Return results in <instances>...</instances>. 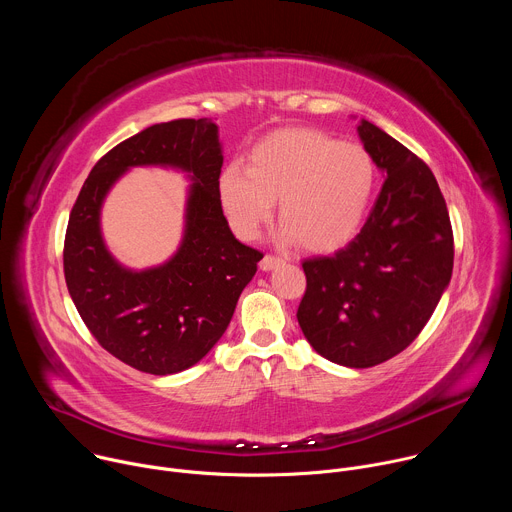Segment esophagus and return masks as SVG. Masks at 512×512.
<instances>
[{"mask_svg": "<svg viewBox=\"0 0 512 512\" xmlns=\"http://www.w3.org/2000/svg\"><path fill=\"white\" fill-rule=\"evenodd\" d=\"M281 263H283V259H281V257H277V255H265V257L261 259L259 267H261L263 271H271V269L279 267Z\"/></svg>", "mask_w": 512, "mask_h": 512, "instance_id": "obj_1", "label": "esophagus"}]
</instances>
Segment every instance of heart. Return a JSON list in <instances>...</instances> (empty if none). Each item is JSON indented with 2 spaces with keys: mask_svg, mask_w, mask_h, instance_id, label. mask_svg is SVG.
<instances>
[{
  "mask_svg": "<svg viewBox=\"0 0 512 512\" xmlns=\"http://www.w3.org/2000/svg\"><path fill=\"white\" fill-rule=\"evenodd\" d=\"M375 180V162L362 145L291 127L263 137L249 152V168L229 164L218 178V194L241 239H255L279 200L283 237L326 253L358 233Z\"/></svg>",
  "mask_w": 512,
  "mask_h": 512,
  "instance_id": "obj_1",
  "label": "heart"
}]
</instances>
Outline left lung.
I'll use <instances>...</instances> for the list:
<instances>
[{"label":"left lung","instance_id":"8db88e82","mask_svg":"<svg viewBox=\"0 0 512 512\" xmlns=\"http://www.w3.org/2000/svg\"><path fill=\"white\" fill-rule=\"evenodd\" d=\"M358 135L387 178L360 233L302 263L298 322L324 358L369 369L405 350L431 318L452 279L454 233L427 164L367 119Z\"/></svg>","mask_w":512,"mask_h":512}]
</instances>
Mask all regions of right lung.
Returning a JSON list of instances; mask_svg holds the SVG:
<instances>
[{
    "label": "right lung",
    "instance_id": "1",
    "mask_svg": "<svg viewBox=\"0 0 512 512\" xmlns=\"http://www.w3.org/2000/svg\"><path fill=\"white\" fill-rule=\"evenodd\" d=\"M135 165L176 167L193 180L179 251L143 272L123 268L100 235L102 200ZM221 168L216 123H158L107 152L70 210L62 255L68 294L95 340L141 373L174 375L204 358L225 334L263 259L229 229L218 194Z\"/></svg>",
    "mask_w": 512,
    "mask_h": 512
}]
</instances>
